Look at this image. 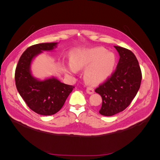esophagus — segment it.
<instances>
[{"label": "esophagus", "mask_w": 160, "mask_h": 160, "mask_svg": "<svg viewBox=\"0 0 160 160\" xmlns=\"http://www.w3.org/2000/svg\"><path fill=\"white\" fill-rule=\"evenodd\" d=\"M87 93H89V94H92V93H94L93 88L91 87H88L87 88Z\"/></svg>", "instance_id": "1"}]
</instances>
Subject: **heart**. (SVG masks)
<instances>
[{"label": "heart", "instance_id": "1", "mask_svg": "<svg viewBox=\"0 0 160 160\" xmlns=\"http://www.w3.org/2000/svg\"><path fill=\"white\" fill-rule=\"evenodd\" d=\"M107 52L103 47L74 51L71 55V64L68 71L75 73L77 69L89 66L84 73L87 82L91 84L103 82L111 76L116 62L114 54Z\"/></svg>", "mask_w": 160, "mask_h": 160}]
</instances>
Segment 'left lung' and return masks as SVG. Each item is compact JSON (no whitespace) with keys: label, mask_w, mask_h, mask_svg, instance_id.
<instances>
[{"label":"left lung","mask_w":160,"mask_h":160,"mask_svg":"<svg viewBox=\"0 0 160 160\" xmlns=\"http://www.w3.org/2000/svg\"><path fill=\"white\" fill-rule=\"evenodd\" d=\"M115 48L120 54L116 69L95 89L102 99L99 113L105 116L117 114L129 106L140 89L142 77L134 53L124 47Z\"/></svg>","instance_id":"obj_1"}]
</instances>
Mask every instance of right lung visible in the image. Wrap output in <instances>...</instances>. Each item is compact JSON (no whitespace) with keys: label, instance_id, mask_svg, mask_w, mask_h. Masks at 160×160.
Listing matches in <instances>:
<instances>
[{"label":"right lung","instance_id":"add662e5","mask_svg":"<svg viewBox=\"0 0 160 160\" xmlns=\"http://www.w3.org/2000/svg\"><path fill=\"white\" fill-rule=\"evenodd\" d=\"M57 42L40 43L28 47L20 56L15 71L16 86L27 105L35 113L51 115L58 112L74 87L56 78L40 81L30 72L32 60L42 51L52 50Z\"/></svg>","mask_w":160,"mask_h":160}]
</instances>
